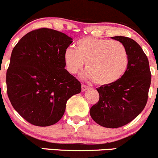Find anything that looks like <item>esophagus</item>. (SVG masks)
<instances>
[{"label":"esophagus","instance_id":"1","mask_svg":"<svg viewBox=\"0 0 158 158\" xmlns=\"http://www.w3.org/2000/svg\"><path fill=\"white\" fill-rule=\"evenodd\" d=\"M87 89H89V87H88V86L84 85V84H82V85H81V90H82V91H83V92L86 91V90H87Z\"/></svg>","mask_w":158,"mask_h":158}]
</instances>
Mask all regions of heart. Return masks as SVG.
<instances>
[{
  "label": "heart",
  "instance_id": "obj_1",
  "mask_svg": "<svg viewBox=\"0 0 158 158\" xmlns=\"http://www.w3.org/2000/svg\"><path fill=\"white\" fill-rule=\"evenodd\" d=\"M63 58L71 74H77L85 62L87 69L82 77L100 85H109L121 79L129 64L128 53L121 42L91 37L80 39L76 49L66 48Z\"/></svg>",
  "mask_w": 158,
  "mask_h": 158
}]
</instances>
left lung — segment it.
<instances>
[{
    "label": "left lung",
    "mask_w": 158,
    "mask_h": 158,
    "mask_svg": "<svg viewBox=\"0 0 158 158\" xmlns=\"http://www.w3.org/2000/svg\"><path fill=\"white\" fill-rule=\"evenodd\" d=\"M128 53L129 64L121 79L97 88L99 101L92 106L90 114L99 125L108 128L122 127L143 110L151 81L149 62L140 45L131 38L115 36Z\"/></svg>",
    "instance_id": "1"
}]
</instances>
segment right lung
Masks as SVG:
<instances>
[{
    "label": "right lung",
    "instance_id": "1",
    "mask_svg": "<svg viewBox=\"0 0 158 158\" xmlns=\"http://www.w3.org/2000/svg\"><path fill=\"white\" fill-rule=\"evenodd\" d=\"M72 40L60 31L40 28L25 34L12 51L7 95L15 110L31 124H56L68 100L81 93L80 81L64 68V51Z\"/></svg>",
    "mask_w": 158,
    "mask_h": 158
}]
</instances>
